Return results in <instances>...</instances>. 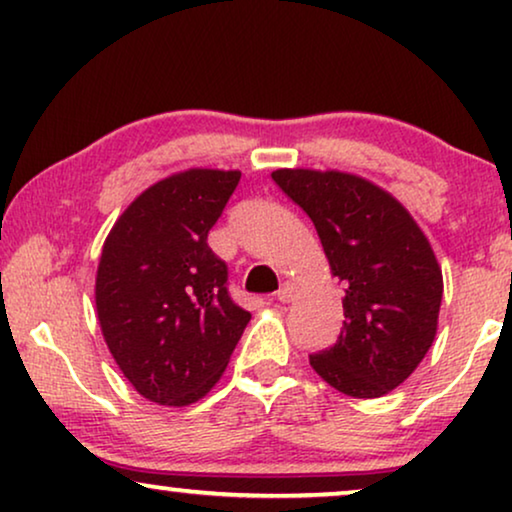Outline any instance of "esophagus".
<instances>
[{
	"label": "esophagus",
	"instance_id": "1",
	"mask_svg": "<svg viewBox=\"0 0 512 512\" xmlns=\"http://www.w3.org/2000/svg\"><path fill=\"white\" fill-rule=\"evenodd\" d=\"M293 293H296V289H293V284L286 282V284H282V289L277 291V300H279V303H291Z\"/></svg>",
	"mask_w": 512,
	"mask_h": 512
}]
</instances>
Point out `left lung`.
<instances>
[{"label":"left lung","mask_w":512,"mask_h":512,"mask_svg":"<svg viewBox=\"0 0 512 512\" xmlns=\"http://www.w3.org/2000/svg\"><path fill=\"white\" fill-rule=\"evenodd\" d=\"M272 179L310 216L345 286L342 331L310 366L342 394L384 396L436 338L443 272L429 240L401 202L354 174L277 170Z\"/></svg>","instance_id":"1"}]
</instances>
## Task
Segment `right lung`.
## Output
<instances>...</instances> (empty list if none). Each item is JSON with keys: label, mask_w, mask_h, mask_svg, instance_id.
I'll return each mask as SVG.
<instances>
[{"label": "right lung", "mask_w": 512, "mask_h": 512, "mask_svg": "<svg viewBox=\"0 0 512 512\" xmlns=\"http://www.w3.org/2000/svg\"><path fill=\"white\" fill-rule=\"evenodd\" d=\"M240 177L188 170L158 181L125 209L102 247V335L132 387L158 405L205 396L251 319L230 298L228 265L207 244Z\"/></svg>", "instance_id": "add662e5"}]
</instances>
